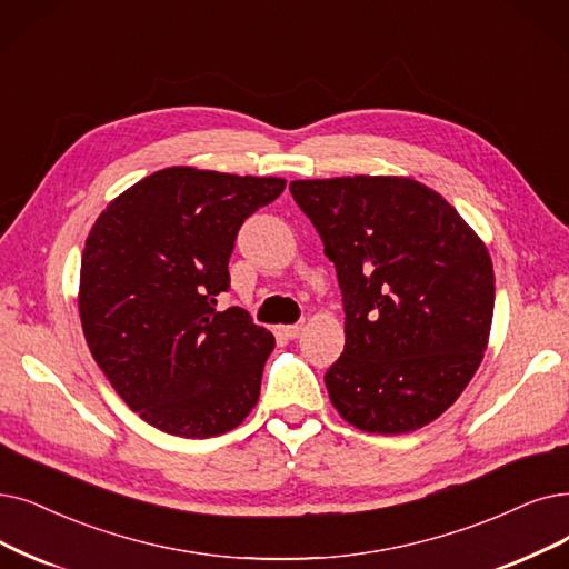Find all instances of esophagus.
I'll return each instance as SVG.
<instances>
[{
  "instance_id": "obj_1",
  "label": "esophagus",
  "mask_w": 569,
  "mask_h": 569,
  "mask_svg": "<svg viewBox=\"0 0 569 569\" xmlns=\"http://www.w3.org/2000/svg\"><path fill=\"white\" fill-rule=\"evenodd\" d=\"M301 331H303V322H299V325H289V327H280V333H282V336H287V338H299V336H301Z\"/></svg>"
}]
</instances>
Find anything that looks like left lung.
<instances>
[{"label": "left lung", "instance_id": "left-lung-1", "mask_svg": "<svg viewBox=\"0 0 569 569\" xmlns=\"http://www.w3.org/2000/svg\"><path fill=\"white\" fill-rule=\"evenodd\" d=\"M346 306L327 371L336 411L369 435L416 431L458 401L488 348L495 272L486 242L411 177L297 179Z\"/></svg>", "mask_w": 569, "mask_h": 569}]
</instances>
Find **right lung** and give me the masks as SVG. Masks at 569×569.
<instances>
[{
  "label": "right lung",
  "mask_w": 569,
  "mask_h": 569,
  "mask_svg": "<svg viewBox=\"0 0 569 569\" xmlns=\"http://www.w3.org/2000/svg\"><path fill=\"white\" fill-rule=\"evenodd\" d=\"M282 177L174 166L96 219L79 276L90 355L119 397L172 437L236 429L259 401L276 338L247 310H217L242 221L284 191Z\"/></svg>",
  "instance_id": "add662e5"
}]
</instances>
